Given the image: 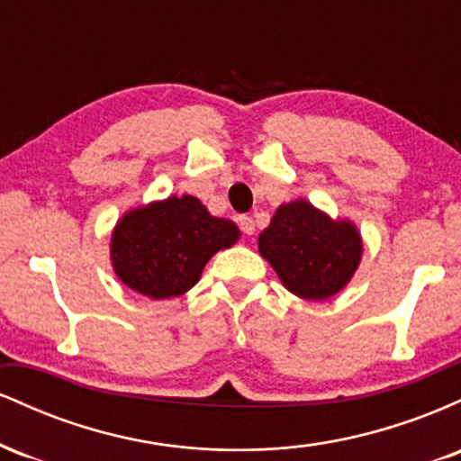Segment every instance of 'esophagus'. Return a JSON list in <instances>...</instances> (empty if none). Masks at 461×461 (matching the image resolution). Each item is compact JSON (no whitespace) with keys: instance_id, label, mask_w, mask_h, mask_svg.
<instances>
[{"instance_id":"34e87169","label":"esophagus","mask_w":461,"mask_h":461,"mask_svg":"<svg viewBox=\"0 0 461 461\" xmlns=\"http://www.w3.org/2000/svg\"><path fill=\"white\" fill-rule=\"evenodd\" d=\"M238 225H240V230L245 231L247 236H251L253 231H256V223H253L251 216H240V219H238Z\"/></svg>"}]
</instances>
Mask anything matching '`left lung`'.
Wrapping results in <instances>:
<instances>
[{"label":"left lung","mask_w":461,"mask_h":461,"mask_svg":"<svg viewBox=\"0 0 461 461\" xmlns=\"http://www.w3.org/2000/svg\"><path fill=\"white\" fill-rule=\"evenodd\" d=\"M285 288L301 299H330L348 284L362 258V238L348 221H331L308 201L279 205L258 240Z\"/></svg>","instance_id":"left-lung-1"}]
</instances>
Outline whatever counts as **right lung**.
<instances>
[{
	"label": "right lung",
	"mask_w": 461,
	"mask_h": 461,
	"mask_svg": "<svg viewBox=\"0 0 461 461\" xmlns=\"http://www.w3.org/2000/svg\"><path fill=\"white\" fill-rule=\"evenodd\" d=\"M238 238L231 221L216 219L197 197L184 194L125 214L114 227L110 256L131 290L171 299L193 288L210 258Z\"/></svg>",
	"instance_id": "obj_1"
}]
</instances>
